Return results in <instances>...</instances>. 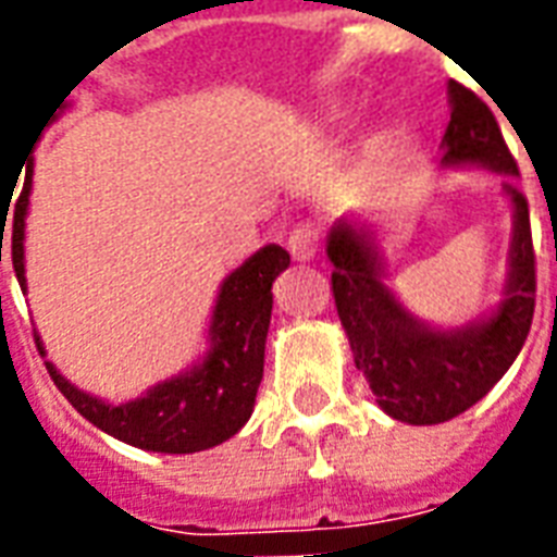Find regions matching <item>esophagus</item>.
I'll return each mask as SVG.
<instances>
[{"mask_svg": "<svg viewBox=\"0 0 557 557\" xmlns=\"http://www.w3.org/2000/svg\"><path fill=\"white\" fill-rule=\"evenodd\" d=\"M289 253L295 262H310L319 253V230L312 224H298L289 233Z\"/></svg>", "mask_w": 557, "mask_h": 557, "instance_id": "esophagus-1", "label": "esophagus"}]
</instances>
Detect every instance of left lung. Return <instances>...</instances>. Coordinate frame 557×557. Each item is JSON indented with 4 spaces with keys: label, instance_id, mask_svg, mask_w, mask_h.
<instances>
[{
    "label": "left lung",
    "instance_id": "8db88e82",
    "mask_svg": "<svg viewBox=\"0 0 557 557\" xmlns=\"http://www.w3.org/2000/svg\"><path fill=\"white\" fill-rule=\"evenodd\" d=\"M451 121L443 135V168H487L517 176L520 168L502 138L493 111L469 88L448 82ZM513 209L508 277L496 307L457 327L416 319L383 283V259L372 233L339 218L327 236L333 298L351 354L383 413L407 425L455 419L502 381L525 345L534 315V247L529 203L513 183H502Z\"/></svg>",
    "mask_w": 557,
    "mask_h": 557
}]
</instances>
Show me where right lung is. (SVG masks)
<instances>
[{"label":"right lung","instance_id":"1","mask_svg":"<svg viewBox=\"0 0 557 557\" xmlns=\"http://www.w3.org/2000/svg\"><path fill=\"white\" fill-rule=\"evenodd\" d=\"M32 176H35V159L26 162L23 191L11 218V262L23 292H26V215ZM286 268H289V253L280 245L259 247L253 257L245 259L218 289L215 310L209 319V336H206L209 348L203 357L191 369L159 381L132 401L111 405L100 395L85 393L47 360L49 377L90 425H97L121 443L144 451H162V455H191V451L221 446L245 428L257 405V389L265 366L268 324L274 307L271 286ZM35 339L37 351L47 357L37 333Z\"/></svg>","mask_w":557,"mask_h":557}]
</instances>
